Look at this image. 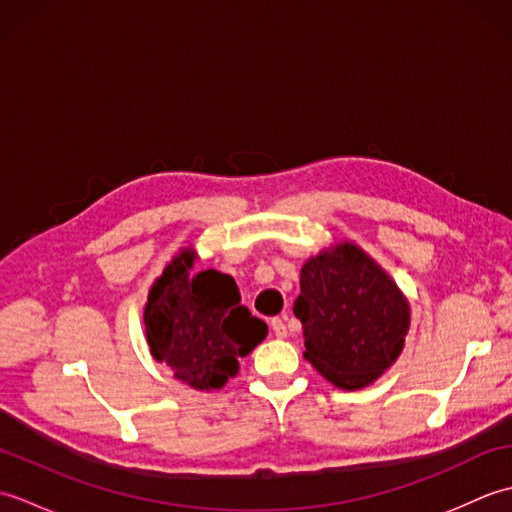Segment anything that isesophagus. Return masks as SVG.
I'll use <instances>...</instances> for the list:
<instances>
[{
  "label": "esophagus",
  "instance_id": "34e87169",
  "mask_svg": "<svg viewBox=\"0 0 512 512\" xmlns=\"http://www.w3.org/2000/svg\"><path fill=\"white\" fill-rule=\"evenodd\" d=\"M273 332H275V336H279V339H284V336H288V328H286V314L284 317H275L273 319Z\"/></svg>",
  "mask_w": 512,
  "mask_h": 512
}]
</instances>
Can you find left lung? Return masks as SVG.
<instances>
[{"label": "left lung", "mask_w": 512, "mask_h": 512, "mask_svg": "<svg viewBox=\"0 0 512 512\" xmlns=\"http://www.w3.org/2000/svg\"><path fill=\"white\" fill-rule=\"evenodd\" d=\"M295 314L306 358L343 389H358L396 361L409 330V303L354 244L308 259Z\"/></svg>", "instance_id": "8db88e82"}]
</instances>
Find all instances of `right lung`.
Returning a JSON list of instances; mask_svg holds the SVG:
<instances>
[{
  "label": "right lung",
  "mask_w": 512,
  "mask_h": 512,
  "mask_svg": "<svg viewBox=\"0 0 512 512\" xmlns=\"http://www.w3.org/2000/svg\"><path fill=\"white\" fill-rule=\"evenodd\" d=\"M184 250L156 279L145 306L147 343L156 361L195 389H220L237 361L255 350L268 325L253 317L233 277L217 270L191 275Z\"/></svg>",
  "instance_id": "obj_1"
}]
</instances>
